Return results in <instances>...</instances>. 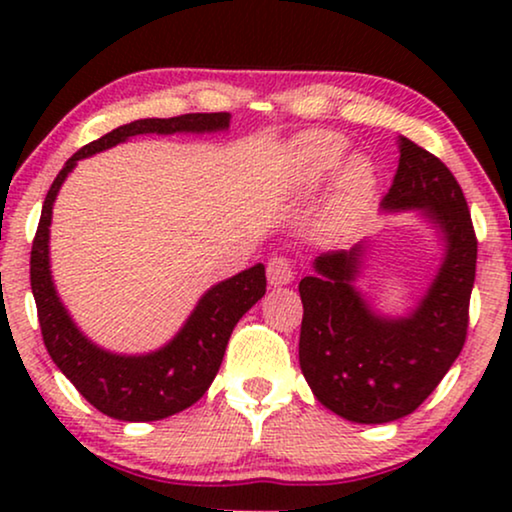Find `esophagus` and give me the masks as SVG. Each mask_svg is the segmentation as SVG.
I'll return each instance as SVG.
<instances>
[{
	"label": "esophagus",
	"instance_id": "34e87169",
	"mask_svg": "<svg viewBox=\"0 0 512 512\" xmlns=\"http://www.w3.org/2000/svg\"><path fill=\"white\" fill-rule=\"evenodd\" d=\"M293 275H296V272H293V265H291L289 258L272 256L270 261H268V282L272 286L291 284L293 282Z\"/></svg>",
	"mask_w": 512,
	"mask_h": 512
}]
</instances>
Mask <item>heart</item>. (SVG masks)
<instances>
[{
  "instance_id": "b5f03b06",
  "label": "heart",
  "mask_w": 512,
  "mask_h": 512,
  "mask_svg": "<svg viewBox=\"0 0 512 512\" xmlns=\"http://www.w3.org/2000/svg\"><path fill=\"white\" fill-rule=\"evenodd\" d=\"M347 139L331 130H307L289 146V167L300 191L310 193L324 184L328 174L345 158ZM377 186L375 165L356 153L340 166L326 209V233L345 237L359 226Z\"/></svg>"
}]
</instances>
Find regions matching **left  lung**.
<instances>
[{
	"label": "left lung",
	"mask_w": 512,
	"mask_h": 512,
	"mask_svg": "<svg viewBox=\"0 0 512 512\" xmlns=\"http://www.w3.org/2000/svg\"><path fill=\"white\" fill-rule=\"evenodd\" d=\"M401 160L384 212H422L443 237V261L405 317H387L356 289L366 244L314 258L300 279V370L312 394L356 424H387L415 412L464 347L478 240L466 198L445 163L398 137Z\"/></svg>",
	"instance_id": "obj_1"
}]
</instances>
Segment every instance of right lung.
Returning a JSON list of instances; mask_svg holds the SVG:
<instances>
[{"mask_svg": "<svg viewBox=\"0 0 512 512\" xmlns=\"http://www.w3.org/2000/svg\"><path fill=\"white\" fill-rule=\"evenodd\" d=\"M228 125L230 114L226 111L139 118L76 151L48 188L30 258V282L41 335L55 366L102 415L121 422H156L200 401L219 373L235 324L265 296V268L263 263H256L254 268L214 284L198 300L179 333L156 352H109L79 331L55 291L51 258H48L53 202L67 174L81 158L107 151L135 135H177V132L205 135V132L228 130Z\"/></svg>", "mask_w": 512, "mask_h": 512, "instance_id": "add662e5", "label": "right lung"}]
</instances>
